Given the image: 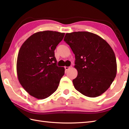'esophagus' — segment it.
<instances>
[{"mask_svg":"<svg viewBox=\"0 0 129 129\" xmlns=\"http://www.w3.org/2000/svg\"><path fill=\"white\" fill-rule=\"evenodd\" d=\"M70 68H71V67H65V70H69V69H70Z\"/></svg>","mask_w":129,"mask_h":129,"instance_id":"esophagus-1","label":"esophagus"}]
</instances>
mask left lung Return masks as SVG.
<instances>
[{"label":"left lung","mask_w":129,"mask_h":129,"mask_svg":"<svg viewBox=\"0 0 129 129\" xmlns=\"http://www.w3.org/2000/svg\"><path fill=\"white\" fill-rule=\"evenodd\" d=\"M64 40L75 54L78 75L73 83L75 89L90 98L105 92L117 73L115 55L110 45L99 35L87 31L67 33Z\"/></svg>","instance_id":"left-lung-1"}]
</instances>
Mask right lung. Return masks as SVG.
<instances>
[{"instance_id":"1","label":"right lung","mask_w":129,"mask_h":129,"mask_svg":"<svg viewBox=\"0 0 129 129\" xmlns=\"http://www.w3.org/2000/svg\"><path fill=\"white\" fill-rule=\"evenodd\" d=\"M64 35L49 30L37 32L20 47L16 62L18 80L32 96L44 99L57 89L65 69L56 65L54 50Z\"/></svg>"}]
</instances>
